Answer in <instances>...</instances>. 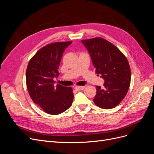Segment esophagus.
Listing matches in <instances>:
<instances>
[{
    "label": "esophagus",
    "instance_id": "esophagus-1",
    "mask_svg": "<svg viewBox=\"0 0 154 154\" xmlns=\"http://www.w3.org/2000/svg\"><path fill=\"white\" fill-rule=\"evenodd\" d=\"M84 86H77L75 87V90H77V91H81V90H83L84 89Z\"/></svg>",
    "mask_w": 154,
    "mask_h": 154
}]
</instances>
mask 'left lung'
<instances>
[{"mask_svg":"<svg viewBox=\"0 0 154 154\" xmlns=\"http://www.w3.org/2000/svg\"><path fill=\"white\" fill-rule=\"evenodd\" d=\"M90 54L97 74L104 79L103 87L96 86L93 102L109 109L117 106L125 98L130 86L131 72L125 55L112 43L100 37L82 39Z\"/></svg>","mask_w":154,"mask_h":154,"instance_id":"1","label":"left lung"}]
</instances>
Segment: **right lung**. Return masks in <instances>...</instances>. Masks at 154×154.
Listing matches in <instances>:
<instances>
[{
	"label": "right lung",
	"instance_id": "obj_1",
	"mask_svg": "<svg viewBox=\"0 0 154 154\" xmlns=\"http://www.w3.org/2000/svg\"><path fill=\"white\" fill-rule=\"evenodd\" d=\"M72 42H55L44 46L29 61L26 70V85L32 100L49 115L67 110L73 102L71 87L57 84L58 68L64 50Z\"/></svg>",
	"mask_w": 154,
	"mask_h": 154
}]
</instances>
